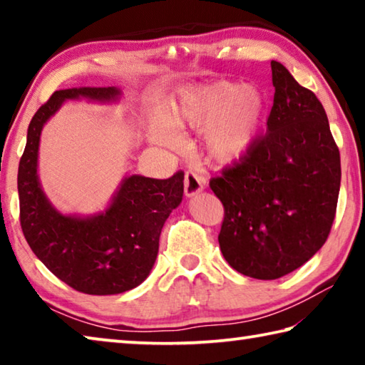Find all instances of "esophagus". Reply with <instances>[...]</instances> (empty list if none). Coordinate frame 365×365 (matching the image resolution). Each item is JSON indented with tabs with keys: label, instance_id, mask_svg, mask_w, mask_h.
Here are the masks:
<instances>
[{
	"label": "esophagus",
	"instance_id": "esophagus-1",
	"mask_svg": "<svg viewBox=\"0 0 365 365\" xmlns=\"http://www.w3.org/2000/svg\"><path fill=\"white\" fill-rule=\"evenodd\" d=\"M206 177L197 174V172L188 170L185 174V195L187 196H195L206 188Z\"/></svg>",
	"mask_w": 365,
	"mask_h": 365
}]
</instances>
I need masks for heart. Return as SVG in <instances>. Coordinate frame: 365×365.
<instances>
[{
	"instance_id": "b5f03b06",
	"label": "heart",
	"mask_w": 365,
	"mask_h": 365,
	"mask_svg": "<svg viewBox=\"0 0 365 365\" xmlns=\"http://www.w3.org/2000/svg\"><path fill=\"white\" fill-rule=\"evenodd\" d=\"M262 115V100L256 90L230 82H215L183 93L172 110L177 125L207 127L206 150L219 163H232L248 151ZM154 137L175 145L177 135L168 123H159Z\"/></svg>"
}]
</instances>
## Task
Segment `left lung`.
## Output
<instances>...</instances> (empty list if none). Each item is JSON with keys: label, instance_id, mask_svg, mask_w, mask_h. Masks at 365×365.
Masks as SVG:
<instances>
[{"label": "left lung", "instance_id": "8db88e82", "mask_svg": "<svg viewBox=\"0 0 365 365\" xmlns=\"http://www.w3.org/2000/svg\"><path fill=\"white\" fill-rule=\"evenodd\" d=\"M267 132L212 177L224 205L219 245L240 274L275 280L322 248L336 214L339 151L322 103L272 61Z\"/></svg>", "mask_w": 365, "mask_h": 365}]
</instances>
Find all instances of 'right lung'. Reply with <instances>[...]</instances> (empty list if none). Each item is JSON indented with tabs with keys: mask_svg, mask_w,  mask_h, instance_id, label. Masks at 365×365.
<instances>
[{
	"mask_svg": "<svg viewBox=\"0 0 365 365\" xmlns=\"http://www.w3.org/2000/svg\"><path fill=\"white\" fill-rule=\"evenodd\" d=\"M117 95L114 86L54 91L30 122L17 174L21 227L29 246L59 280L86 294L123 293L146 280L164 222L183 196V172L178 170L164 180L125 178L108 211L90 219L63 215L48 202L36 177L43 123L64 100L109 101Z\"/></svg>",
	"mask_w": 365,
	"mask_h": 365,
	"instance_id": "add662e5",
	"label": "right lung"
}]
</instances>
